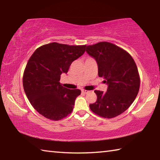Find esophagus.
I'll return each instance as SVG.
<instances>
[{
	"label": "esophagus",
	"instance_id": "1",
	"mask_svg": "<svg viewBox=\"0 0 160 160\" xmlns=\"http://www.w3.org/2000/svg\"><path fill=\"white\" fill-rule=\"evenodd\" d=\"M82 92H83V93H85V94H87V93H88L89 92V91H88V90H82Z\"/></svg>",
	"mask_w": 160,
	"mask_h": 160
}]
</instances>
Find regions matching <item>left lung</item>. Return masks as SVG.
Returning <instances> with one entry per match:
<instances>
[{
    "mask_svg": "<svg viewBox=\"0 0 160 160\" xmlns=\"http://www.w3.org/2000/svg\"><path fill=\"white\" fill-rule=\"evenodd\" d=\"M86 51L98 65L99 77L108 85L106 92L94 90L95 103L92 112L101 117L112 118L121 114L134 102L140 88V75L132 56L110 42H102L87 46Z\"/></svg>",
    "mask_w": 160,
    "mask_h": 160,
    "instance_id": "1",
    "label": "left lung"
}]
</instances>
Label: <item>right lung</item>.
I'll return each mask as SVG.
<instances>
[{"label":"right lung","mask_w":160,"mask_h":160,"mask_svg":"<svg viewBox=\"0 0 160 160\" xmlns=\"http://www.w3.org/2000/svg\"><path fill=\"white\" fill-rule=\"evenodd\" d=\"M85 47L53 42L37 48L29 58L23 73L24 90L32 106L45 118L59 121L73 110L81 91L64 88L59 81Z\"/></svg>","instance_id":"right-lung-1"}]
</instances>
